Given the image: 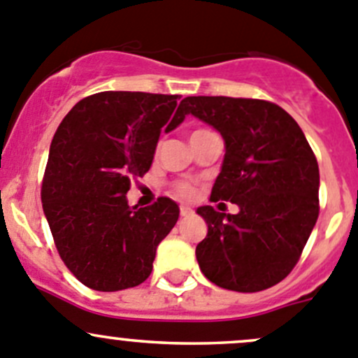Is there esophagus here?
<instances>
[{"mask_svg": "<svg viewBox=\"0 0 358 358\" xmlns=\"http://www.w3.org/2000/svg\"><path fill=\"white\" fill-rule=\"evenodd\" d=\"M191 214H193V208L186 207V205H180V215H182V217H187V215Z\"/></svg>", "mask_w": 358, "mask_h": 358, "instance_id": "obj_1", "label": "esophagus"}]
</instances>
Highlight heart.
Masks as SVG:
<instances>
[{"instance_id":"obj_1","label":"heart","mask_w":358,"mask_h":358,"mask_svg":"<svg viewBox=\"0 0 358 358\" xmlns=\"http://www.w3.org/2000/svg\"><path fill=\"white\" fill-rule=\"evenodd\" d=\"M176 193H178L179 196H182V198H191L194 194V189H193V186H189V184L180 182V184H178V186H176Z\"/></svg>"}]
</instances>
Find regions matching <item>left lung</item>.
I'll list each match as a JSON object with an SVG mask.
<instances>
[{
  "label": "left lung",
  "mask_w": 358,
  "mask_h": 358,
  "mask_svg": "<svg viewBox=\"0 0 358 358\" xmlns=\"http://www.w3.org/2000/svg\"><path fill=\"white\" fill-rule=\"evenodd\" d=\"M193 115L224 139V160L210 200L238 205L236 214L196 208L207 236L196 245L201 273L222 289L259 292L284 280L318 217V164L287 111L259 99L186 97Z\"/></svg>",
  "instance_id": "left-lung-1"
}]
</instances>
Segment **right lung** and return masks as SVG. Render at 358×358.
I'll return each instance as SVG.
<instances>
[{
    "label": "right lung",
    "mask_w": 358,
    "mask_h": 358,
    "mask_svg": "<svg viewBox=\"0 0 358 358\" xmlns=\"http://www.w3.org/2000/svg\"><path fill=\"white\" fill-rule=\"evenodd\" d=\"M179 95L101 92L59 125L48 153L41 201L60 257L83 285L102 292L143 284L157 247L179 219L174 200L130 207V180L143 178L162 129L182 123Z\"/></svg>",
    "instance_id": "add662e5"
}]
</instances>
